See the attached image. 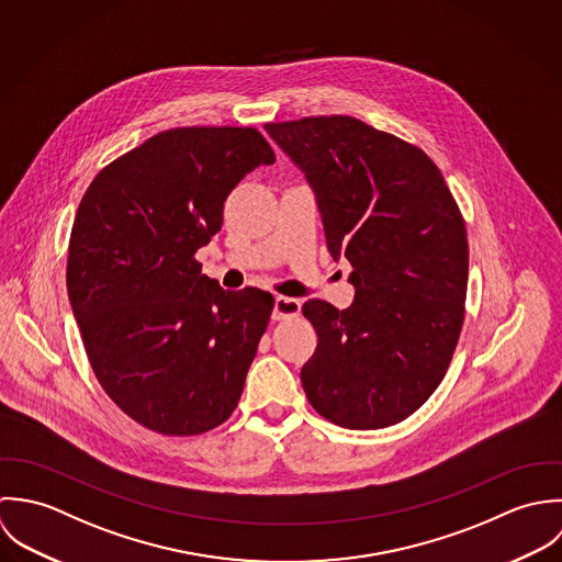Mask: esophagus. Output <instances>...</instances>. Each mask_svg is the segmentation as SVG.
<instances>
[{
	"instance_id": "1",
	"label": "esophagus",
	"mask_w": 562,
	"mask_h": 562,
	"mask_svg": "<svg viewBox=\"0 0 562 562\" xmlns=\"http://www.w3.org/2000/svg\"><path fill=\"white\" fill-rule=\"evenodd\" d=\"M300 308H302L300 300L280 295V297H276V302H273V315H271V317H273L276 322H282V319H289V317L300 315Z\"/></svg>"
}]
</instances>
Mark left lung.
I'll list each match as a JSON object with an SVG mask.
<instances>
[{
    "mask_svg": "<svg viewBox=\"0 0 562 562\" xmlns=\"http://www.w3.org/2000/svg\"><path fill=\"white\" fill-rule=\"evenodd\" d=\"M306 176L333 258H347L349 308L302 306L319 342L302 367L313 408L349 430L404 422L441 384L464 319L469 245L439 167L353 116L267 123Z\"/></svg>",
    "mask_w": 562,
    "mask_h": 562,
    "instance_id": "1",
    "label": "left lung"
}]
</instances>
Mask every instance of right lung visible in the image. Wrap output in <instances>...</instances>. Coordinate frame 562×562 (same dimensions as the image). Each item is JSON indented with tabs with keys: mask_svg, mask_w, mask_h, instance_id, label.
<instances>
[{
	"mask_svg": "<svg viewBox=\"0 0 562 562\" xmlns=\"http://www.w3.org/2000/svg\"><path fill=\"white\" fill-rule=\"evenodd\" d=\"M276 154L254 127H173L104 167L69 238L67 291L89 362L114 404L167 437L234 413L273 295L224 291L195 251L224 202Z\"/></svg>",
	"mask_w": 562,
	"mask_h": 562,
	"instance_id": "right-lung-1",
	"label": "right lung"
}]
</instances>
